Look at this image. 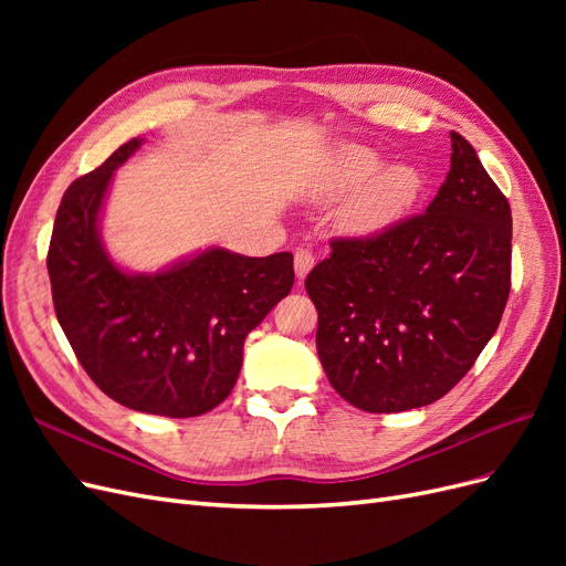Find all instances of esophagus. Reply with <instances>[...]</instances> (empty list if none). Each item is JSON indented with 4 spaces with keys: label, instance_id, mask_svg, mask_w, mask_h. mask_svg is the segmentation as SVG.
Instances as JSON below:
<instances>
[{
    "label": "esophagus",
    "instance_id": "obj_1",
    "mask_svg": "<svg viewBox=\"0 0 566 566\" xmlns=\"http://www.w3.org/2000/svg\"><path fill=\"white\" fill-rule=\"evenodd\" d=\"M312 266H314L312 250L310 248H297L295 250V273H297V279H304L306 273L312 271Z\"/></svg>",
    "mask_w": 566,
    "mask_h": 566
}]
</instances>
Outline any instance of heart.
Wrapping results in <instances>:
<instances>
[{"label":"heart","mask_w":566,"mask_h":566,"mask_svg":"<svg viewBox=\"0 0 566 566\" xmlns=\"http://www.w3.org/2000/svg\"><path fill=\"white\" fill-rule=\"evenodd\" d=\"M358 191L339 214L342 229L352 235H375L401 221L422 191V177L410 165H385L380 153L349 144L342 146L318 179L314 193L335 200Z\"/></svg>","instance_id":"obj_1"}]
</instances>
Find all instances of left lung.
<instances>
[{"mask_svg":"<svg viewBox=\"0 0 566 566\" xmlns=\"http://www.w3.org/2000/svg\"><path fill=\"white\" fill-rule=\"evenodd\" d=\"M451 169L422 214L370 238H333L304 281L321 366L342 399L399 413L449 394L499 328L512 212L476 150L451 132Z\"/></svg>","mask_w":566,"mask_h":566,"instance_id":"left-lung-1","label":"left lung"}]
</instances>
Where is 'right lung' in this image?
<instances>
[{
	"label": "right lung",
	"mask_w": 566,
	"mask_h": 566,
	"mask_svg": "<svg viewBox=\"0 0 566 566\" xmlns=\"http://www.w3.org/2000/svg\"><path fill=\"white\" fill-rule=\"evenodd\" d=\"M132 139L59 205L46 269L61 328L96 387L132 410L196 418L224 401L250 331L295 283L293 254L210 248L156 273H127L104 248L101 205Z\"/></svg>",
	"instance_id": "1"
}]
</instances>
